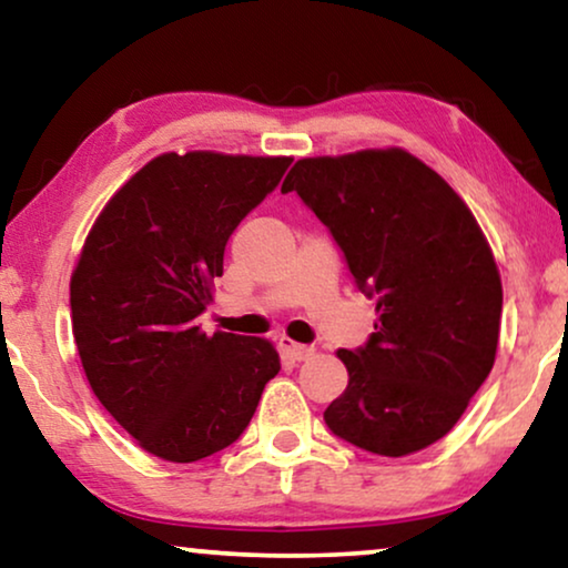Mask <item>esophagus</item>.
<instances>
[{
	"mask_svg": "<svg viewBox=\"0 0 568 568\" xmlns=\"http://www.w3.org/2000/svg\"><path fill=\"white\" fill-rule=\"evenodd\" d=\"M278 346H282V352L290 356V359H294V362H305V359H310V356L315 354V348L313 346H305V344H294L292 338H278Z\"/></svg>",
	"mask_w": 568,
	"mask_h": 568,
	"instance_id": "34e87169",
	"label": "esophagus"
}]
</instances>
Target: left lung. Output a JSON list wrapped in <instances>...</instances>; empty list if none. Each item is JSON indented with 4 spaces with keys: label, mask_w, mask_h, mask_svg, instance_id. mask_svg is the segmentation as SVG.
<instances>
[{
    "label": "left lung",
    "mask_w": 568,
    "mask_h": 568,
    "mask_svg": "<svg viewBox=\"0 0 568 568\" xmlns=\"http://www.w3.org/2000/svg\"><path fill=\"white\" fill-rule=\"evenodd\" d=\"M297 191L377 300L375 333L338 359L348 385L325 424L348 445L403 457L457 424L496 359L501 278L465 201L398 146L305 158L282 193Z\"/></svg>",
    "instance_id": "left-lung-1"
}]
</instances>
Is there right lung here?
<instances>
[{"label":"right lung","mask_w":568,"mask_h":568,"mask_svg":"<svg viewBox=\"0 0 568 568\" xmlns=\"http://www.w3.org/2000/svg\"><path fill=\"white\" fill-rule=\"evenodd\" d=\"M292 158L160 154L108 201L69 284L72 333L92 393L146 453L196 463L251 424L276 372L263 338L199 315L224 245L276 189Z\"/></svg>","instance_id":"add662e5"}]
</instances>
